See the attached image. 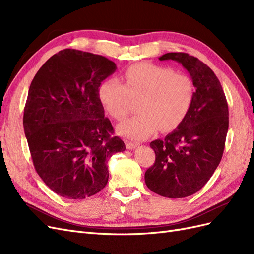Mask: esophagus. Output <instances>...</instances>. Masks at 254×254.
<instances>
[{"label":"esophagus","mask_w":254,"mask_h":254,"mask_svg":"<svg viewBox=\"0 0 254 254\" xmlns=\"http://www.w3.org/2000/svg\"><path fill=\"white\" fill-rule=\"evenodd\" d=\"M139 146V143H135V142H126V148L129 149V150H132L134 149L135 147H137Z\"/></svg>","instance_id":"34e87169"}]
</instances>
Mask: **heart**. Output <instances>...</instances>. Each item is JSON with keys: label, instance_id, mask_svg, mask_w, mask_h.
<instances>
[{"label": "heart", "instance_id": "obj_1", "mask_svg": "<svg viewBox=\"0 0 254 254\" xmlns=\"http://www.w3.org/2000/svg\"><path fill=\"white\" fill-rule=\"evenodd\" d=\"M126 84L115 77L105 79L98 88V98L114 119H125L132 98H142L140 114L119 125L120 134L140 141L157 130L167 131L178 126L187 117L194 99V84L189 76L173 68L153 64H139L128 67Z\"/></svg>", "mask_w": 254, "mask_h": 254}]
</instances>
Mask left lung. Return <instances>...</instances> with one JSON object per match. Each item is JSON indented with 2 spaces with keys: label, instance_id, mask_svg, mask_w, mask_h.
Masks as SVG:
<instances>
[{
  "label": "left lung",
  "instance_id": "8db88e82",
  "mask_svg": "<svg viewBox=\"0 0 254 254\" xmlns=\"http://www.w3.org/2000/svg\"><path fill=\"white\" fill-rule=\"evenodd\" d=\"M159 59L181 64L195 92L187 117L177 129L150 143L156 161L145 173V183L163 197L183 198L202 189L220 162L229 128L228 104L216 75L198 58L167 53Z\"/></svg>",
  "mask_w": 254,
  "mask_h": 254
}]
</instances>
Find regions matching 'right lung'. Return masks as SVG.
I'll use <instances>...</instances> for the list:
<instances>
[{"label":"right lung","mask_w":254,"mask_h":254,"mask_svg":"<svg viewBox=\"0 0 254 254\" xmlns=\"http://www.w3.org/2000/svg\"><path fill=\"white\" fill-rule=\"evenodd\" d=\"M115 70L104 56L65 49L30 83L23 115L30 156L40 178L61 197L98 193L108 182L107 161L126 149L98 98L102 81Z\"/></svg>","instance_id":"obj_1"}]
</instances>
